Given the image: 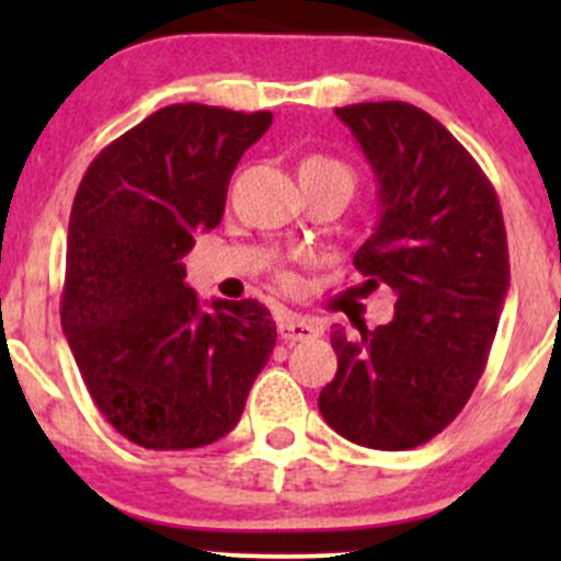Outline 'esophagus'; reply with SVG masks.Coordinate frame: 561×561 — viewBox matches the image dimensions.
I'll return each instance as SVG.
<instances>
[{
	"label": "esophagus",
	"instance_id": "34e87169",
	"mask_svg": "<svg viewBox=\"0 0 561 561\" xmlns=\"http://www.w3.org/2000/svg\"><path fill=\"white\" fill-rule=\"evenodd\" d=\"M279 336L285 339V344L309 342V339L322 336V325L314 320H304V317L298 314H282Z\"/></svg>",
	"mask_w": 561,
	"mask_h": 561
}]
</instances>
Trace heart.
<instances>
[{
	"mask_svg": "<svg viewBox=\"0 0 561 561\" xmlns=\"http://www.w3.org/2000/svg\"><path fill=\"white\" fill-rule=\"evenodd\" d=\"M301 173H312V175H344V179L353 181V171H350L344 162L333 160V157L325 154H312L301 162Z\"/></svg>",
	"mask_w": 561,
	"mask_h": 561,
	"instance_id": "heart-1",
	"label": "heart"
}]
</instances>
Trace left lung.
<instances>
[{"mask_svg":"<svg viewBox=\"0 0 561 561\" xmlns=\"http://www.w3.org/2000/svg\"><path fill=\"white\" fill-rule=\"evenodd\" d=\"M380 184V222L355 252L364 290L388 285L396 314L355 336L333 328L336 377L320 412L344 439L410 450L456 421L489 360L511 287L502 208L474 157L421 107H336Z\"/></svg>","mask_w":561,"mask_h":561,"instance_id":"1","label":"left lung"}]
</instances>
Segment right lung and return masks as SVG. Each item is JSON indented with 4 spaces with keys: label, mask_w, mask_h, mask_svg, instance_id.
Masks as SVG:
<instances>
[{
    "label": "right lung",
    "mask_w": 561,
    "mask_h": 561,
    "mask_svg": "<svg viewBox=\"0 0 561 561\" xmlns=\"http://www.w3.org/2000/svg\"><path fill=\"white\" fill-rule=\"evenodd\" d=\"M271 113L160 107L107 144L78 184L67 228L61 328L105 421L146 450L217 443L268 364L263 304L201 309L181 257L222 219L230 175Z\"/></svg>",
    "instance_id": "add662e5"
}]
</instances>
